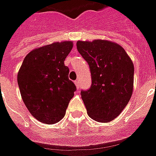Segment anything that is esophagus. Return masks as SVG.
Listing matches in <instances>:
<instances>
[{"mask_svg": "<svg viewBox=\"0 0 156 156\" xmlns=\"http://www.w3.org/2000/svg\"><path fill=\"white\" fill-rule=\"evenodd\" d=\"M75 85H76V87H77V88H79V80H76V81L74 82Z\"/></svg>", "mask_w": 156, "mask_h": 156, "instance_id": "34e87169", "label": "esophagus"}]
</instances>
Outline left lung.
<instances>
[{"label": "left lung", "instance_id": "1", "mask_svg": "<svg viewBox=\"0 0 156 156\" xmlns=\"http://www.w3.org/2000/svg\"><path fill=\"white\" fill-rule=\"evenodd\" d=\"M77 49L88 62L92 84L81 90L89 117L109 122L120 115L129 101L134 84V65L119 45L105 40L77 42Z\"/></svg>", "mask_w": 156, "mask_h": 156}]
</instances>
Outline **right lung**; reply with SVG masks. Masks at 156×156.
Masks as SVG:
<instances>
[{
	"label": "right lung",
	"mask_w": 156,
	"mask_h": 156,
	"mask_svg": "<svg viewBox=\"0 0 156 156\" xmlns=\"http://www.w3.org/2000/svg\"><path fill=\"white\" fill-rule=\"evenodd\" d=\"M72 41L53 42L30 51L17 74L22 100L30 114L45 124H55L64 117L76 86L68 78L65 58Z\"/></svg>",
	"instance_id": "add662e5"
}]
</instances>
